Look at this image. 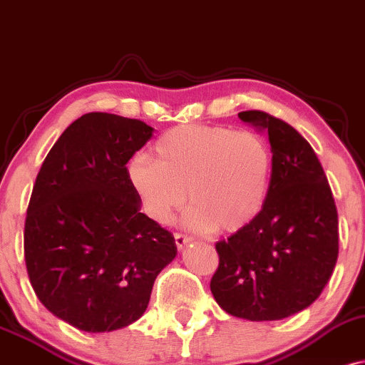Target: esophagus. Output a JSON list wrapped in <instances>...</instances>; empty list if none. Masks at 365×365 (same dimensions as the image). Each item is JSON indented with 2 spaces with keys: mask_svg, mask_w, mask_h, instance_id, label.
Returning a JSON list of instances; mask_svg holds the SVG:
<instances>
[{
  "mask_svg": "<svg viewBox=\"0 0 365 365\" xmlns=\"http://www.w3.org/2000/svg\"><path fill=\"white\" fill-rule=\"evenodd\" d=\"M174 239H175V246H178L179 250H182L186 244L191 242V237H187V235L184 234H174Z\"/></svg>",
  "mask_w": 365,
  "mask_h": 365,
  "instance_id": "esophagus-1",
  "label": "esophagus"
}]
</instances>
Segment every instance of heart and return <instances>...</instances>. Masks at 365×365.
I'll return each mask as SVG.
<instances>
[{
  "instance_id": "obj_1",
  "label": "heart",
  "mask_w": 365,
  "mask_h": 365,
  "mask_svg": "<svg viewBox=\"0 0 365 365\" xmlns=\"http://www.w3.org/2000/svg\"><path fill=\"white\" fill-rule=\"evenodd\" d=\"M155 158L136 155L128 179L143 212L167 224L187 201L186 224L235 232L250 225L267 203L272 152L252 131L184 124L160 136Z\"/></svg>"
}]
</instances>
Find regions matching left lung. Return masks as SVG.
Segmentation results:
<instances>
[{"label":"left lung","instance_id":"obj_1","mask_svg":"<svg viewBox=\"0 0 365 365\" xmlns=\"http://www.w3.org/2000/svg\"><path fill=\"white\" fill-rule=\"evenodd\" d=\"M239 119L268 136L269 191L250 225L217 242L220 263L210 289L235 318L284 319L309 307L335 269V200L314 150L290 124L261 110Z\"/></svg>","mask_w":365,"mask_h":365}]
</instances>
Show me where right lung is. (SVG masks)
<instances>
[{"instance_id":"add662e5","label":"right lung","mask_w":365,"mask_h":365,"mask_svg":"<svg viewBox=\"0 0 365 365\" xmlns=\"http://www.w3.org/2000/svg\"><path fill=\"white\" fill-rule=\"evenodd\" d=\"M153 128L88 113L71 123L38 170L25 220V263L38 301L88 333L130 327L178 255L174 237L141 213L126 164Z\"/></svg>"}]
</instances>
